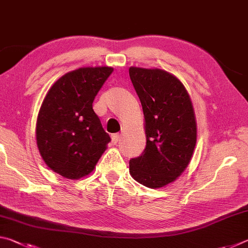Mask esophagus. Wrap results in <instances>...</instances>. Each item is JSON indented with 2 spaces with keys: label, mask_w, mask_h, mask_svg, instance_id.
I'll return each instance as SVG.
<instances>
[{
  "label": "esophagus",
  "mask_w": 248,
  "mask_h": 248,
  "mask_svg": "<svg viewBox=\"0 0 248 248\" xmlns=\"http://www.w3.org/2000/svg\"><path fill=\"white\" fill-rule=\"evenodd\" d=\"M119 140H120V134H118V133H116V134H112L111 136V141H112V143L114 144H117L119 142Z\"/></svg>",
  "instance_id": "esophagus-1"
}]
</instances>
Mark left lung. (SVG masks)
I'll return each mask as SVG.
<instances>
[{
    "label": "left lung",
    "mask_w": 248,
    "mask_h": 248,
    "mask_svg": "<svg viewBox=\"0 0 248 248\" xmlns=\"http://www.w3.org/2000/svg\"><path fill=\"white\" fill-rule=\"evenodd\" d=\"M129 75L143 109L146 137L144 152L130 159V175L152 189L165 187L184 173L194 154V106L184 84L167 71L130 66Z\"/></svg>",
    "instance_id": "8db88e82"
}]
</instances>
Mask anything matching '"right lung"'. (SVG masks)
Listing matches in <instances>:
<instances>
[{
  "label": "right lung",
  "instance_id": "add662e5",
  "mask_svg": "<svg viewBox=\"0 0 248 248\" xmlns=\"http://www.w3.org/2000/svg\"><path fill=\"white\" fill-rule=\"evenodd\" d=\"M111 66L71 71L52 84L39 109L36 140L44 162L54 173L78 180L94 170L110 141L93 110Z\"/></svg>",
  "mask_w": 248,
  "mask_h": 248
}]
</instances>
